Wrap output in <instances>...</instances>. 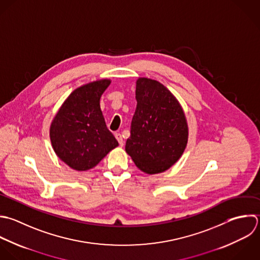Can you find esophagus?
<instances>
[{"instance_id": "esophagus-1", "label": "esophagus", "mask_w": 260, "mask_h": 260, "mask_svg": "<svg viewBox=\"0 0 260 260\" xmlns=\"http://www.w3.org/2000/svg\"><path fill=\"white\" fill-rule=\"evenodd\" d=\"M115 138H116V140L118 141L119 146H121V147H122V146H123V143H124V142H123V139H122V136H121L120 134H118V133H117V134H115Z\"/></svg>"}]
</instances>
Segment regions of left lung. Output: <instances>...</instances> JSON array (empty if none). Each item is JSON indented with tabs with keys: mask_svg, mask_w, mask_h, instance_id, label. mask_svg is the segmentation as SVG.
I'll use <instances>...</instances> for the list:
<instances>
[{
	"mask_svg": "<svg viewBox=\"0 0 260 260\" xmlns=\"http://www.w3.org/2000/svg\"><path fill=\"white\" fill-rule=\"evenodd\" d=\"M137 108L125 152L147 174L166 171L182 156L188 141V124L176 97L160 82L139 78Z\"/></svg>",
	"mask_w": 260,
	"mask_h": 260,
	"instance_id": "left-lung-1",
	"label": "left lung"
}]
</instances>
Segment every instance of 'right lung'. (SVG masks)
Segmentation results:
<instances>
[{
  "mask_svg": "<svg viewBox=\"0 0 260 260\" xmlns=\"http://www.w3.org/2000/svg\"><path fill=\"white\" fill-rule=\"evenodd\" d=\"M110 83L101 79L75 89L50 123L52 149L72 169H92L118 146L100 108V98Z\"/></svg>",
  "mask_w": 260,
  "mask_h": 260,
  "instance_id": "obj_1",
  "label": "right lung"
}]
</instances>
